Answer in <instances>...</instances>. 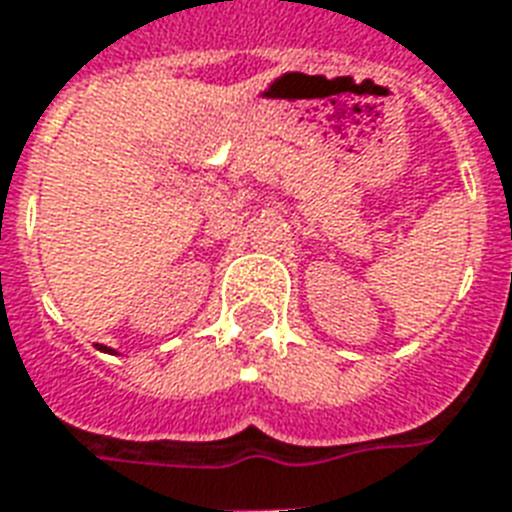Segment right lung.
<instances>
[{"label":"right lung","instance_id":"obj_1","mask_svg":"<svg viewBox=\"0 0 512 512\" xmlns=\"http://www.w3.org/2000/svg\"><path fill=\"white\" fill-rule=\"evenodd\" d=\"M98 350H101V352H112V355H117V352H114L112 347H104V344H98Z\"/></svg>","mask_w":512,"mask_h":512}]
</instances>
